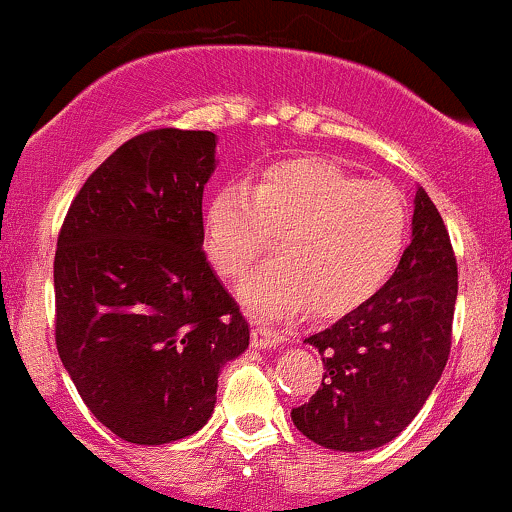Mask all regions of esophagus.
I'll return each mask as SVG.
<instances>
[{
	"label": "esophagus",
	"instance_id": "34e87169",
	"mask_svg": "<svg viewBox=\"0 0 512 512\" xmlns=\"http://www.w3.org/2000/svg\"><path fill=\"white\" fill-rule=\"evenodd\" d=\"M279 344H284V334L272 330V327L257 325L255 330H252V346H255V349H274V346Z\"/></svg>",
	"mask_w": 512,
	"mask_h": 512
}]
</instances>
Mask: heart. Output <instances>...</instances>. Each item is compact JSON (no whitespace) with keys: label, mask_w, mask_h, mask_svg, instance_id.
Masks as SVG:
<instances>
[{"label":"heart","mask_w":512,"mask_h":512,"mask_svg":"<svg viewBox=\"0 0 512 512\" xmlns=\"http://www.w3.org/2000/svg\"><path fill=\"white\" fill-rule=\"evenodd\" d=\"M409 204L395 185L361 180L317 156L286 158L255 182H228L204 209V255L240 279L274 240V262L240 289L255 315L291 317L313 303L339 315L373 296L402 257Z\"/></svg>","instance_id":"b5f03b06"}]
</instances>
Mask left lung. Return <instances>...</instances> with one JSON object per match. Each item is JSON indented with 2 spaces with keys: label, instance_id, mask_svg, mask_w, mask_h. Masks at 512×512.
<instances>
[{
  "label": "left lung",
  "instance_id": "left-lung-1",
  "mask_svg": "<svg viewBox=\"0 0 512 512\" xmlns=\"http://www.w3.org/2000/svg\"><path fill=\"white\" fill-rule=\"evenodd\" d=\"M457 301L448 228L416 190L411 243L395 274L368 301L305 339L325 363L322 387L291 411L322 448L375 450L411 424L443 375Z\"/></svg>",
  "mask_w": 512,
  "mask_h": 512
}]
</instances>
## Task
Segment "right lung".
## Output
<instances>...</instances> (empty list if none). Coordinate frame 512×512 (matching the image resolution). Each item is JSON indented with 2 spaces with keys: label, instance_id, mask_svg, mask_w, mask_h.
Wrapping results in <instances>:
<instances>
[{
  "label": "right lung",
  "instance_id": "right-lung-1",
  "mask_svg": "<svg viewBox=\"0 0 512 512\" xmlns=\"http://www.w3.org/2000/svg\"><path fill=\"white\" fill-rule=\"evenodd\" d=\"M216 134L151 129L84 182L55 252V342L91 414L163 445L214 414L219 373L250 327L202 250Z\"/></svg>",
  "mask_w": 512,
  "mask_h": 512
}]
</instances>
